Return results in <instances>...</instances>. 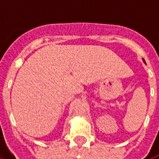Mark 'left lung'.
<instances>
[{
  "instance_id": "obj_1",
  "label": "left lung",
  "mask_w": 159,
  "mask_h": 159,
  "mask_svg": "<svg viewBox=\"0 0 159 159\" xmlns=\"http://www.w3.org/2000/svg\"><path fill=\"white\" fill-rule=\"evenodd\" d=\"M143 61H144V63H145V61H144V60H143Z\"/></svg>"
}]
</instances>
